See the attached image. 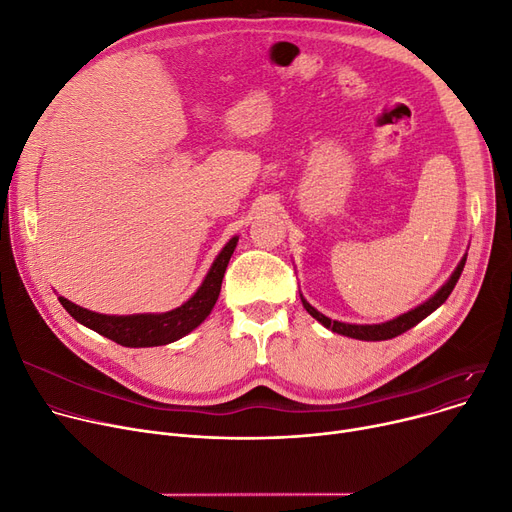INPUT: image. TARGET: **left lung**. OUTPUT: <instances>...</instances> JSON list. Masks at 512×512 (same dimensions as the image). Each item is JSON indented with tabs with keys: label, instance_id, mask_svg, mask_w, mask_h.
<instances>
[{
	"label": "left lung",
	"instance_id": "obj_1",
	"mask_svg": "<svg viewBox=\"0 0 512 512\" xmlns=\"http://www.w3.org/2000/svg\"><path fill=\"white\" fill-rule=\"evenodd\" d=\"M465 261H467V255L461 259V263L456 265V270L452 272V276L448 278V282L434 294L432 299H427L423 305L402 313L390 321H384V324H373V326H361V324H344V321H336V319H330L326 317L324 313H319L315 307H311L301 294V301H303V307L307 309V313L311 317H315L321 326H326L328 330H332L334 334H342V336H348V338H357V340H390L394 336H400L402 332L411 330L413 326H417L421 319H425L429 313H434L448 297L452 288L456 286V282H459L461 278V272L465 267Z\"/></svg>",
	"mask_w": 512,
	"mask_h": 512
}]
</instances>
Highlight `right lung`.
Masks as SVG:
<instances>
[{
	"instance_id": "right-lung-1",
	"label": "right lung",
	"mask_w": 512,
	"mask_h": 512,
	"mask_svg": "<svg viewBox=\"0 0 512 512\" xmlns=\"http://www.w3.org/2000/svg\"><path fill=\"white\" fill-rule=\"evenodd\" d=\"M238 236L230 238L226 247L215 257L213 265L199 286V290L184 305L166 311V313H137V315H103L89 309L78 307L64 297H58L62 307L93 332L110 338L122 346L141 348V346H161L170 344L188 332L201 326L205 317L211 313L215 301L220 297L222 280L226 274L228 261L236 249Z\"/></svg>"
}]
</instances>
